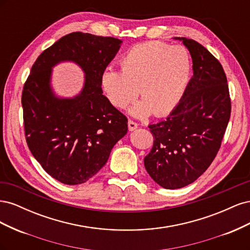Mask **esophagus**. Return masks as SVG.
Listing matches in <instances>:
<instances>
[{"label": "esophagus", "instance_id": "esophagus-1", "mask_svg": "<svg viewBox=\"0 0 250 250\" xmlns=\"http://www.w3.org/2000/svg\"><path fill=\"white\" fill-rule=\"evenodd\" d=\"M128 128H129L130 131L137 129V128H138V123H135V122H133V121L129 120V121H128Z\"/></svg>", "mask_w": 250, "mask_h": 250}]
</instances>
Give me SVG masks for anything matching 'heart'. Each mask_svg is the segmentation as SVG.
Here are the masks:
<instances>
[{"label":"heart","instance_id":"heart-1","mask_svg":"<svg viewBox=\"0 0 250 250\" xmlns=\"http://www.w3.org/2000/svg\"><path fill=\"white\" fill-rule=\"evenodd\" d=\"M120 71L107 67L100 85L108 102L125 108L140 94L143 100L130 109L135 117L164 116L177 106L191 75L190 55L181 46L160 42L135 44L119 59Z\"/></svg>","mask_w":250,"mask_h":250}]
</instances>
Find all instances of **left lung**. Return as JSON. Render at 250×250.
<instances>
[{"label":"left lung","instance_id":"obj_1","mask_svg":"<svg viewBox=\"0 0 250 250\" xmlns=\"http://www.w3.org/2000/svg\"><path fill=\"white\" fill-rule=\"evenodd\" d=\"M175 40L190 51L193 77L169 117L149 125L153 147L144 158L151 178L170 190L194 183L209 167L231 110L228 79L218 59L197 42Z\"/></svg>","mask_w":250,"mask_h":250}]
</instances>
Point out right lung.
Here are the masks:
<instances>
[{"mask_svg": "<svg viewBox=\"0 0 250 250\" xmlns=\"http://www.w3.org/2000/svg\"><path fill=\"white\" fill-rule=\"evenodd\" d=\"M115 37L73 32L37 57L21 94L28 147L42 169L64 185L85 183L106 164L127 133V118L108 102L101 73L118 53ZM72 61L85 72V85L73 98H58L50 86L51 69Z\"/></svg>", "mask_w": 250, "mask_h": 250, "instance_id": "right-lung-1", "label": "right lung"}]
</instances>
